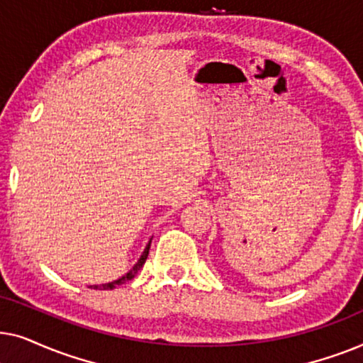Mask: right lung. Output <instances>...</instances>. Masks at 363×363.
<instances>
[{"mask_svg": "<svg viewBox=\"0 0 363 363\" xmlns=\"http://www.w3.org/2000/svg\"><path fill=\"white\" fill-rule=\"evenodd\" d=\"M150 242H152V240L148 241V245L145 246V250H143V252H142V256H140V259H138L137 262H135V266L132 267L130 271L127 272V274H123L122 277H118V279H116V281H112V282H107V284H102V286H91V289H116L117 286H121V284H123V282H127V281H130V279H133V277H135V274L138 271L142 269V266L145 264V261H147V256H148V251H150Z\"/></svg>", "mask_w": 363, "mask_h": 363, "instance_id": "obj_1", "label": "right lung"}]
</instances>
